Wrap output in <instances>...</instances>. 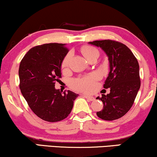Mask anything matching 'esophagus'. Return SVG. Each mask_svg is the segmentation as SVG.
<instances>
[{"label":"esophagus","instance_id":"esophagus-1","mask_svg":"<svg viewBox=\"0 0 157 157\" xmlns=\"http://www.w3.org/2000/svg\"><path fill=\"white\" fill-rule=\"evenodd\" d=\"M83 97L86 98V99H88V101H94L95 99V98L94 97H91V96H88V95H83Z\"/></svg>","mask_w":157,"mask_h":157}]
</instances>
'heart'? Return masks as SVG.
I'll return each instance as SVG.
<instances>
[{
	"instance_id": "obj_1",
	"label": "heart",
	"mask_w": 157,
	"mask_h": 157,
	"mask_svg": "<svg viewBox=\"0 0 157 157\" xmlns=\"http://www.w3.org/2000/svg\"><path fill=\"white\" fill-rule=\"evenodd\" d=\"M82 52L87 60H89L90 58L94 56H99V52L96 48L91 46H86L82 49ZM70 54H67L62 61V68L67 67L69 64ZM100 78V75L97 72H93L86 76L80 77L75 79L71 81L73 87L80 91L92 92L95 88L96 81Z\"/></svg>"
}]
</instances>
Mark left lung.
<instances>
[{"mask_svg": "<svg viewBox=\"0 0 157 157\" xmlns=\"http://www.w3.org/2000/svg\"><path fill=\"white\" fill-rule=\"evenodd\" d=\"M88 43L102 49L109 63V72L104 88H109L110 92L97 98L104 105L103 109L97 115L105 121L118 119L132 106L140 88L138 61L129 48L118 41L105 39Z\"/></svg>", "mask_w": 157, "mask_h": 157, "instance_id": "8db88e82", "label": "left lung"}]
</instances>
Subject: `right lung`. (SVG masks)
<instances>
[{
	"mask_svg": "<svg viewBox=\"0 0 157 157\" xmlns=\"http://www.w3.org/2000/svg\"><path fill=\"white\" fill-rule=\"evenodd\" d=\"M69 50L65 44L49 43L33 47L20 64V88L31 110L39 118L57 122L69 116L78 94L55 88L61 78L60 67Z\"/></svg>",
	"mask_w": 157,
	"mask_h": 157,
	"instance_id": "add662e5",
	"label": "right lung"
}]
</instances>
